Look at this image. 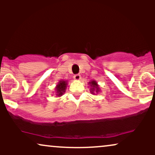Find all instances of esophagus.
<instances>
[{
  "mask_svg": "<svg viewBox=\"0 0 155 155\" xmlns=\"http://www.w3.org/2000/svg\"><path fill=\"white\" fill-rule=\"evenodd\" d=\"M74 79L76 80V81H79L81 79V76L79 74H76V75L74 76Z\"/></svg>",
  "mask_w": 155,
  "mask_h": 155,
  "instance_id": "esophagus-1",
  "label": "esophagus"
}]
</instances>
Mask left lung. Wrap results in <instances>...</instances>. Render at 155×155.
I'll return each instance as SVG.
<instances>
[{
  "instance_id": "left-lung-1",
  "label": "left lung",
  "mask_w": 155,
  "mask_h": 155,
  "mask_svg": "<svg viewBox=\"0 0 155 155\" xmlns=\"http://www.w3.org/2000/svg\"><path fill=\"white\" fill-rule=\"evenodd\" d=\"M88 84H90V92H91L92 94L95 95L96 93V95H97L98 92H101V89L99 87V85L97 84V82L95 80H92V81H90Z\"/></svg>"
}]
</instances>
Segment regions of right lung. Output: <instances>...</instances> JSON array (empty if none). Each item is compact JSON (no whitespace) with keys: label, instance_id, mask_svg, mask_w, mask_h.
Listing matches in <instances>:
<instances>
[{"label":"right lung","instance_id":"1","mask_svg":"<svg viewBox=\"0 0 155 155\" xmlns=\"http://www.w3.org/2000/svg\"><path fill=\"white\" fill-rule=\"evenodd\" d=\"M68 85V81H64V80H61L58 84L55 87V93H56L57 97H61L65 92V90L67 88Z\"/></svg>","mask_w":155,"mask_h":155}]
</instances>
